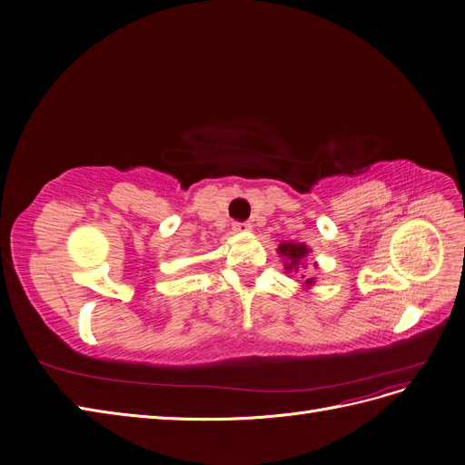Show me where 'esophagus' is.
Listing matches in <instances>:
<instances>
[{
    "label": "esophagus",
    "instance_id": "34e87169",
    "mask_svg": "<svg viewBox=\"0 0 465 465\" xmlns=\"http://www.w3.org/2000/svg\"><path fill=\"white\" fill-rule=\"evenodd\" d=\"M252 226L249 223H233V232L235 233H249Z\"/></svg>",
    "mask_w": 465,
    "mask_h": 465
}]
</instances>
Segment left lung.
<instances>
[{
  "label": "left lung",
  "instance_id": "obj_1",
  "mask_svg": "<svg viewBox=\"0 0 465 465\" xmlns=\"http://www.w3.org/2000/svg\"><path fill=\"white\" fill-rule=\"evenodd\" d=\"M311 249L305 245V242H294V241H282L277 254L284 260V272L286 273H298L302 279V288L311 290L316 284V277H311L305 273L307 270V256H309ZM314 267H319V263H312Z\"/></svg>",
  "mask_w": 465,
  "mask_h": 465
}]
</instances>
